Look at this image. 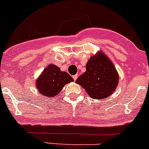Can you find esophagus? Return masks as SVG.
<instances>
[{
    "label": "esophagus",
    "mask_w": 149,
    "mask_h": 149,
    "mask_svg": "<svg viewBox=\"0 0 149 149\" xmlns=\"http://www.w3.org/2000/svg\"><path fill=\"white\" fill-rule=\"evenodd\" d=\"M77 77H78V75H77V74H75V75H74V76H73V79H74V80H76V79H77Z\"/></svg>",
    "instance_id": "obj_1"
}]
</instances>
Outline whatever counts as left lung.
I'll return each mask as SVG.
<instances>
[{
	"instance_id": "obj_1",
	"label": "left lung",
	"mask_w": 149,
	"mask_h": 149,
	"mask_svg": "<svg viewBox=\"0 0 149 149\" xmlns=\"http://www.w3.org/2000/svg\"><path fill=\"white\" fill-rule=\"evenodd\" d=\"M118 79V74L113 64L100 52L89 59L86 71L75 82L82 86L90 97L101 100L113 94Z\"/></svg>"
}]
</instances>
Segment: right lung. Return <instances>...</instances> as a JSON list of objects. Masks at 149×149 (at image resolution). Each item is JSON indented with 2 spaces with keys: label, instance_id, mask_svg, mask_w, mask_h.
Masks as SVG:
<instances>
[{
  "label": "right lung",
  "instance_id": "obj_1",
  "mask_svg": "<svg viewBox=\"0 0 149 149\" xmlns=\"http://www.w3.org/2000/svg\"><path fill=\"white\" fill-rule=\"evenodd\" d=\"M74 79L68 73L62 72L57 66L49 64L39 77L36 82V88L42 95L55 97L67 83Z\"/></svg>",
  "mask_w": 149,
  "mask_h": 149
}]
</instances>
